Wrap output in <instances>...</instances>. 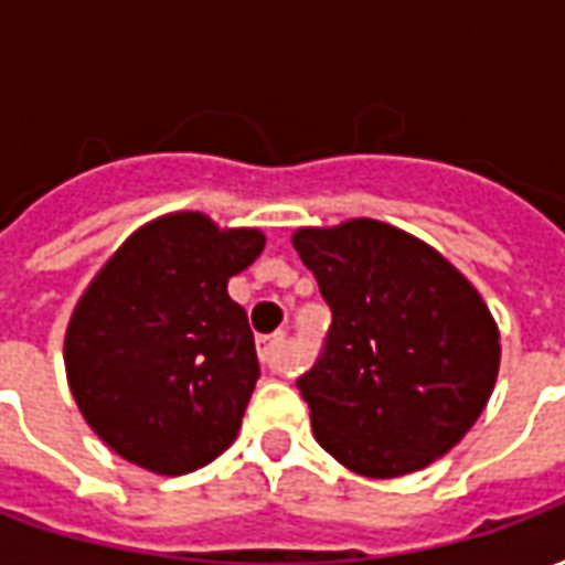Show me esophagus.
<instances>
[{
    "instance_id": "obj_1",
    "label": "esophagus",
    "mask_w": 565,
    "mask_h": 565,
    "mask_svg": "<svg viewBox=\"0 0 565 565\" xmlns=\"http://www.w3.org/2000/svg\"><path fill=\"white\" fill-rule=\"evenodd\" d=\"M257 351L259 360H263L271 372H284V369H287V332H275V335L259 339Z\"/></svg>"
}]
</instances>
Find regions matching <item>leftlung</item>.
<instances>
[{
    "mask_svg": "<svg viewBox=\"0 0 565 565\" xmlns=\"http://www.w3.org/2000/svg\"><path fill=\"white\" fill-rule=\"evenodd\" d=\"M332 323L296 387L320 448L369 478H396L448 454L484 412L499 332L448 259L379 221L299 230Z\"/></svg>",
    "mask_w": 565,
    "mask_h": 565,
    "instance_id": "left-lung-1",
    "label": "left lung"
}]
</instances>
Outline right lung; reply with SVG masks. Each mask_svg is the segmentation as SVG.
<instances>
[{
  "label": "right lung",
  "mask_w": 565,
  "mask_h": 565,
  "mask_svg": "<svg viewBox=\"0 0 565 565\" xmlns=\"http://www.w3.org/2000/svg\"><path fill=\"white\" fill-rule=\"evenodd\" d=\"M263 245L259 230L169 214L129 235L81 296L66 332L68 387L124 460L184 475L233 445L259 363L226 281Z\"/></svg>",
  "instance_id": "right-lung-1"
}]
</instances>
